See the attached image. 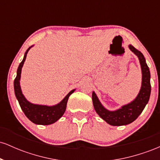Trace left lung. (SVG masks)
Masks as SVG:
<instances>
[{"label": "left lung", "mask_w": 160, "mask_h": 160, "mask_svg": "<svg viewBox=\"0 0 160 160\" xmlns=\"http://www.w3.org/2000/svg\"><path fill=\"white\" fill-rule=\"evenodd\" d=\"M130 50L138 57L142 71V82L141 90L138 96L131 103L123 105L120 109L114 111H110L104 108L99 102L98 97L93 92L92 98V103L96 113L108 124L114 126L128 125L135 121L142 113L145 106L149 101L151 86H150V73L149 68L146 63L144 55L135 49L133 46H128Z\"/></svg>", "instance_id": "obj_1"}]
</instances>
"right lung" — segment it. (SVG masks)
Segmentation results:
<instances>
[{
	"mask_svg": "<svg viewBox=\"0 0 160 160\" xmlns=\"http://www.w3.org/2000/svg\"><path fill=\"white\" fill-rule=\"evenodd\" d=\"M31 47H29L27 49L22 61L21 62L19 67H18L17 75H16V78L14 80L15 95L25 115L32 122L38 125H50L56 122L64 114L66 110V106H67V102L69 96L74 92V89L70 92L60 103L54 106L39 105V104H32L28 101H27V99L25 98L22 92L19 80L20 78H21L22 68L24 62H25V58H26L27 53L29 51V49H31Z\"/></svg>",
	"mask_w": 160,
	"mask_h": 160,
	"instance_id": "1",
	"label": "right lung"
}]
</instances>
